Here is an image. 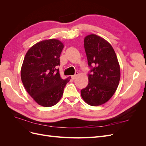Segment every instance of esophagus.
Here are the masks:
<instances>
[{
  "instance_id": "1",
  "label": "esophagus",
  "mask_w": 146,
  "mask_h": 146,
  "mask_svg": "<svg viewBox=\"0 0 146 146\" xmlns=\"http://www.w3.org/2000/svg\"><path fill=\"white\" fill-rule=\"evenodd\" d=\"M78 75V72H76V74H75V75H74V76H71V78L74 80V79H75L77 77Z\"/></svg>"
}]
</instances>
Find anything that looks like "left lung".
<instances>
[{
    "mask_svg": "<svg viewBox=\"0 0 146 146\" xmlns=\"http://www.w3.org/2000/svg\"><path fill=\"white\" fill-rule=\"evenodd\" d=\"M84 47L91 69L81 96L90 105H102L111 99L119 85L121 72L117 56L108 41L94 34L85 38Z\"/></svg>",
    "mask_w": 146,
    "mask_h": 146,
    "instance_id": "1",
    "label": "left lung"
}]
</instances>
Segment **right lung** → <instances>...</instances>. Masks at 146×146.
<instances>
[{"label": "right lung", "mask_w": 146, "mask_h": 146, "mask_svg": "<svg viewBox=\"0 0 146 146\" xmlns=\"http://www.w3.org/2000/svg\"><path fill=\"white\" fill-rule=\"evenodd\" d=\"M64 47L58 39L35 44L26 54L21 77L25 89L39 105L49 107L58 102L70 77L63 80L58 66Z\"/></svg>", "instance_id": "1"}]
</instances>
